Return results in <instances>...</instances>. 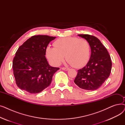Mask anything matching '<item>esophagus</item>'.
Instances as JSON below:
<instances>
[{
  "label": "esophagus",
  "instance_id": "1",
  "mask_svg": "<svg viewBox=\"0 0 125 125\" xmlns=\"http://www.w3.org/2000/svg\"><path fill=\"white\" fill-rule=\"evenodd\" d=\"M61 68H62V69H63V70H66V71L68 70L69 69V68H67V67H62Z\"/></svg>",
  "mask_w": 125,
  "mask_h": 125
}]
</instances>
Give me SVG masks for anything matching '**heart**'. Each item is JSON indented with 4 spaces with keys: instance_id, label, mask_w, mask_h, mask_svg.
<instances>
[{
    "instance_id": "obj_1",
    "label": "heart",
    "mask_w": 125,
    "mask_h": 125,
    "mask_svg": "<svg viewBox=\"0 0 125 125\" xmlns=\"http://www.w3.org/2000/svg\"><path fill=\"white\" fill-rule=\"evenodd\" d=\"M53 44L54 47H47L45 53L49 61L55 65H60L65 55L67 61L75 68L83 67L89 60L90 45L85 39L63 37L58 39Z\"/></svg>"
}]
</instances>
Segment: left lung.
I'll return each instance as SVG.
<instances>
[{
  "mask_svg": "<svg viewBox=\"0 0 125 125\" xmlns=\"http://www.w3.org/2000/svg\"><path fill=\"white\" fill-rule=\"evenodd\" d=\"M78 35L88 42L91 55L86 66L77 70L74 82L81 89L95 90L109 76L112 66L110 56L106 48L96 37L89 34Z\"/></svg>",
  "mask_w": 125,
  "mask_h": 125,
  "instance_id": "1",
  "label": "left lung"
}]
</instances>
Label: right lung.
Here are the masks:
<instances>
[{
    "mask_svg": "<svg viewBox=\"0 0 125 125\" xmlns=\"http://www.w3.org/2000/svg\"><path fill=\"white\" fill-rule=\"evenodd\" d=\"M56 37L34 35L20 47L12 61L16 83L22 90L31 94L41 92L50 86L58 67L50 66L45 50Z\"/></svg>",
    "mask_w": 125,
    "mask_h": 125,
    "instance_id": "add662e5",
    "label": "right lung"
}]
</instances>
